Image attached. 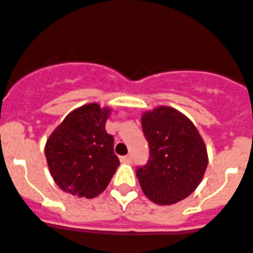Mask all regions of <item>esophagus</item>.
<instances>
[{
    "mask_svg": "<svg viewBox=\"0 0 253 253\" xmlns=\"http://www.w3.org/2000/svg\"><path fill=\"white\" fill-rule=\"evenodd\" d=\"M120 162H122V163H131V156L130 155L122 156V158H120Z\"/></svg>",
    "mask_w": 253,
    "mask_h": 253,
    "instance_id": "34e87169",
    "label": "esophagus"
}]
</instances>
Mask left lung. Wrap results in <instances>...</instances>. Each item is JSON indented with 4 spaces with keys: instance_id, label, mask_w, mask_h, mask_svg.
<instances>
[{
    "instance_id": "8db88e82",
    "label": "left lung",
    "mask_w": 253,
    "mask_h": 253,
    "mask_svg": "<svg viewBox=\"0 0 253 253\" xmlns=\"http://www.w3.org/2000/svg\"><path fill=\"white\" fill-rule=\"evenodd\" d=\"M141 122L150 146L149 163L135 172L142 191L159 206L178 203L195 191L206 173L203 138L186 115L168 106L143 112Z\"/></svg>"
}]
</instances>
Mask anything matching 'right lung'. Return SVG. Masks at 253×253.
<instances>
[{"label": "right lung", "mask_w": 253, "mask_h": 253, "mask_svg": "<svg viewBox=\"0 0 253 253\" xmlns=\"http://www.w3.org/2000/svg\"><path fill=\"white\" fill-rule=\"evenodd\" d=\"M110 107L87 103L67 115L45 145L49 172L60 189L77 198L103 193L120 166L114 137L106 131Z\"/></svg>", "instance_id": "right-lung-1"}]
</instances>
